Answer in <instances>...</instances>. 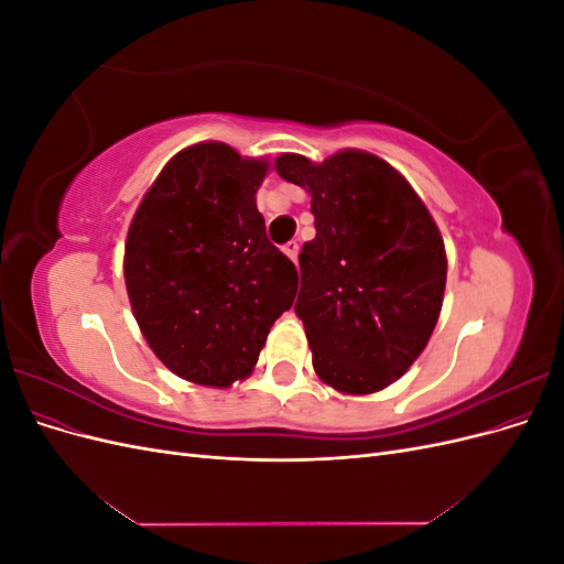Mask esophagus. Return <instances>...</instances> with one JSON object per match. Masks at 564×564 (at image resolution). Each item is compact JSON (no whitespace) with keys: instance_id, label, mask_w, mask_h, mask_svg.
I'll list each match as a JSON object with an SVG mask.
<instances>
[{"instance_id":"1","label":"esophagus","mask_w":564,"mask_h":564,"mask_svg":"<svg viewBox=\"0 0 564 564\" xmlns=\"http://www.w3.org/2000/svg\"><path fill=\"white\" fill-rule=\"evenodd\" d=\"M282 251L289 256V259H292L294 263H296V259H299V242L296 240H292V242H286L284 247H282Z\"/></svg>"}]
</instances>
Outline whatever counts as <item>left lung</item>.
Instances as JSON below:
<instances>
[{"mask_svg":"<svg viewBox=\"0 0 564 564\" xmlns=\"http://www.w3.org/2000/svg\"><path fill=\"white\" fill-rule=\"evenodd\" d=\"M278 174L311 193L315 240L299 253L303 319L317 377L350 395L390 386L435 329L445 242L406 178L362 150L322 164L280 155Z\"/></svg>","mask_w":564,"mask_h":564,"instance_id":"left-lung-1","label":"left lung"}]
</instances>
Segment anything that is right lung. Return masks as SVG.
I'll list each match as a JSON object with an SVG mask.
<instances>
[{
  "instance_id": "obj_1",
  "label": "right lung",
  "mask_w": 564,
  "mask_h": 564,
  "mask_svg": "<svg viewBox=\"0 0 564 564\" xmlns=\"http://www.w3.org/2000/svg\"><path fill=\"white\" fill-rule=\"evenodd\" d=\"M265 160L226 143L181 150L150 185L127 235L135 322L176 377L226 388L251 373L268 332L292 308L299 272L270 245L256 191Z\"/></svg>"
}]
</instances>
